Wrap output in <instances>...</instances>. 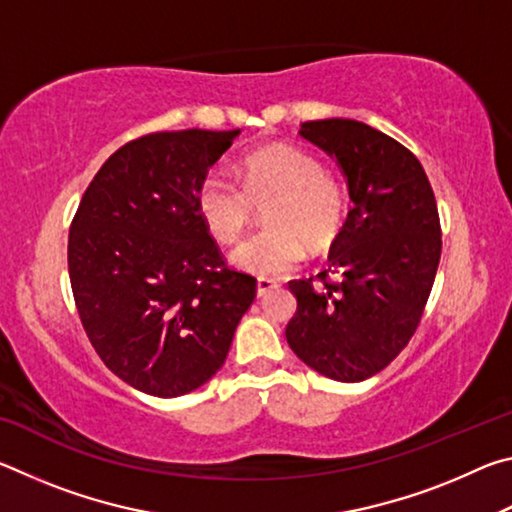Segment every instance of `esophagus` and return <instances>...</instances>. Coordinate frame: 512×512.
<instances>
[{
	"mask_svg": "<svg viewBox=\"0 0 512 512\" xmlns=\"http://www.w3.org/2000/svg\"><path fill=\"white\" fill-rule=\"evenodd\" d=\"M273 289H277L275 280H268V277H259V280H257V296L259 298H266Z\"/></svg>",
	"mask_w": 512,
	"mask_h": 512,
	"instance_id": "esophagus-1",
	"label": "esophagus"
}]
</instances>
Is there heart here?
<instances>
[{
	"label": "heart",
	"mask_w": 512,
	"mask_h": 512,
	"mask_svg": "<svg viewBox=\"0 0 512 512\" xmlns=\"http://www.w3.org/2000/svg\"><path fill=\"white\" fill-rule=\"evenodd\" d=\"M239 180L212 171L196 189V207L221 246L246 235L255 207H264V228L232 255V264L259 277L287 275L305 257L336 244L348 219L350 198L339 178L329 176L318 155L289 144L264 146L241 160Z\"/></svg>",
	"instance_id": "b5f03b06"
}]
</instances>
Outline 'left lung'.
I'll use <instances>...</instances> for the list:
<instances>
[{"mask_svg":"<svg viewBox=\"0 0 512 512\" xmlns=\"http://www.w3.org/2000/svg\"><path fill=\"white\" fill-rule=\"evenodd\" d=\"M300 135L339 160L352 207L327 271L289 282L298 309L287 341L320 375L363 381L420 325L443 250L436 196L420 160L377 128L318 119Z\"/></svg>","mask_w":512,"mask_h":512,"instance_id":"8db88e82","label":"left lung"}]
</instances>
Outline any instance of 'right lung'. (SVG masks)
I'll return each instance as SVG.
<instances>
[{
	"label": "right lung",
	"instance_id": "obj_1",
	"mask_svg": "<svg viewBox=\"0 0 512 512\" xmlns=\"http://www.w3.org/2000/svg\"><path fill=\"white\" fill-rule=\"evenodd\" d=\"M239 131H162L121 146L85 189L67 244L85 334L119 379L155 397L203 386L228 357L257 280L207 232L196 189Z\"/></svg>",
	"mask_w": 512,
	"mask_h": 512
}]
</instances>
